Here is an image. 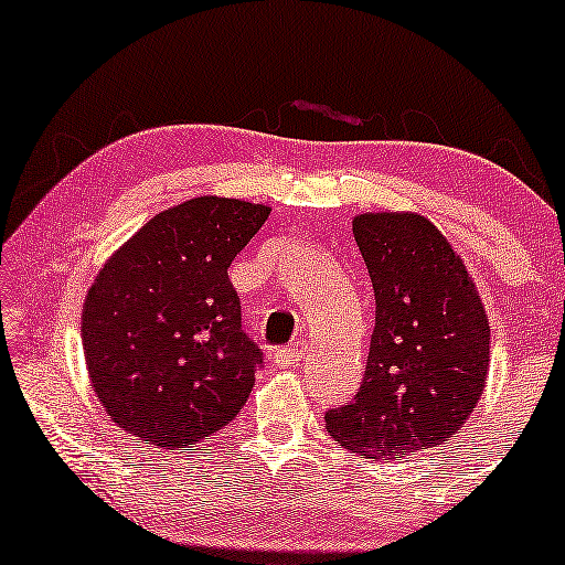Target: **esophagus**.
Listing matches in <instances>:
<instances>
[{
	"label": "esophagus",
	"instance_id": "obj_1",
	"mask_svg": "<svg viewBox=\"0 0 565 565\" xmlns=\"http://www.w3.org/2000/svg\"><path fill=\"white\" fill-rule=\"evenodd\" d=\"M302 355H305V342H295L291 348L274 350V355H270V359H274V364H278V366H291V364H297V361H302Z\"/></svg>",
	"mask_w": 565,
	"mask_h": 565
}]
</instances>
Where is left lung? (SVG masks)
Wrapping results in <instances>:
<instances>
[{"label": "left lung", "instance_id": "left-lung-1", "mask_svg": "<svg viewBox=\"0 0 565 565\" xmlns=\"http://www.w3.org/2000/svg\"><path fill=\"white\" fill-rule=\"evenodd\" d=\"M353 236L374 287V332L355 401L327 430L369 459L433 449L481 401L491 327L468 265L417 212H361Z\"/></svg>", "mask_w": 565, "mask_h": 565}]
</instances>
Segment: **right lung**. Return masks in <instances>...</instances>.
Returning a JSON list of instances; mask_svg holds the SVG:
<instances>
[{
  "label": "right lung",
  "mask_w": 565,
  "mask_h": 565,
  "mask_svg": "<svg viewBox=\"0 0 565 565\" xmlns=\"http://www.w3.org/2000/svg\"><path fill=\"white\" fill-rule=\"evenodd\" d=\"M268 204L196 196L159 212L97 270L82 305L93 391L153 449H191L242 412L263 364L228 268Z\"/></svg>",
  "instance_id": "add662e5"
}]
</instances>
